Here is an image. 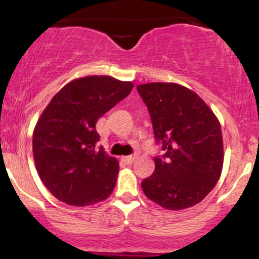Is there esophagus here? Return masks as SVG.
<instances>
[{
	"instance_id": "1",
	"label": "esophagus",
	"mask_w": 259,
	"mask_h": 259,
	"mask_svg": "<svg viewBox=\"0 0 259 259\" xmlns=\"http://www.w3.org/2000/svg\"><path fill=\"white\" fill-rule=\"evenodd\" d=\"M135 158H136L135 156H125L123 157V160L126 163V164H132V163H134V160H135Z\"/></svg>"
}]
</instances>
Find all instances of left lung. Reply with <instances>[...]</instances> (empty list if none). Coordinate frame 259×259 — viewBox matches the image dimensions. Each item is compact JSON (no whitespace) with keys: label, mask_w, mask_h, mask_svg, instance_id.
I'll return each instance as SVG.
<instances>
[{"label":"left lung","mask_w":259,"mask_h":259,"mask_svg":"<svg viewBox=\"0 0 259 259\" xmlns=\"http://www.w3.org/2000/svg\"><path fill=\"white\" fill-rule=\"evenodd\" d=\"M136 89L163 151L154 157V173L142 181V190L167 209L195 206L221 177L224 160L221 124L204 101L185 86L150 82Z\"/></svg>","instance_id":"obj_1"}]
</instances>
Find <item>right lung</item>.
I'll return each instance as SVG.
<instances>
[{
	"mask_svg": "<svg viewBox=\"0 0 259 259\" xmlns=\"http://www.w3.org/2000/svg\"><path fill=\"white\" fill-rule=\"evenodd\" d=\"M133 88L112 76H85L61 89L45 108L32 135V152L38 177L57 200L84 207L112 194L119 164L97 147L96 123Z\"/></svg>",
	"mask_w": 259,
	"mask_h": 259,
	"instance_id": "1",
	"label": "right lung"
}]
</instances>
